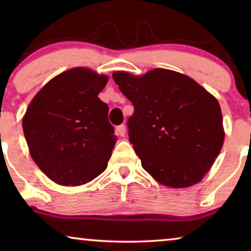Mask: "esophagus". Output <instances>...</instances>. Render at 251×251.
Wrapping results in <instances>:
<instances>
[{
  "label": "esophagus",
  "mask_w": 251,
  "mask_h": 251,
  "mask_svg": "<svg viewBox=\"0 0 251 251\" xmlns=\"http://www.w3.org/2000/svg\"><path fill=\"white\" fill-rule=\"evenodd\" d=\"M116 130H118L119 135L120 136H125L126 135V125H120L118 126V128H116Z\"/></svg>",
  "instance_id": "obj_1"
}]
</instances>
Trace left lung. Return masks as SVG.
I'll return each instance as SVG.
<instances>
[{
  "mask_svg": "<svg viewBox=\"0 0 251 251\" xmlns=\"http://www.w3.org/2000/svg\"><path fill=\"white\" fill-rule=\"evenodd\" d=\"M113 78L135 108L126 125L144 169L166 186L199 183L224 143L217 99L193 78L164 68L143 76L115 72Z\"/></svg>",
  "mask_w": 251,
  "mask_h": 251,
  "instance_id": "8db88e82",
  "label": "left lung"
}]
</instances>
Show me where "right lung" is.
Segmentation results:
<instances>
[{
  "label": "right lung",
  "instance_id": "1",
  "mask_svg": "<svg viewBox=\"0 0 251 251\" xmlns=\"http://www.w3.org/2000/svg\"><path fill=\"white\" fill-rule=\"evenodd\" d=\"M108 77L68 70L37 92L23 119L29 153L54 183L77 186L98 177L116 143L108 106L98 98Z\"/></svg>",
  "mask_w": 251,
  "mask_h": 251
}]
</instances>
